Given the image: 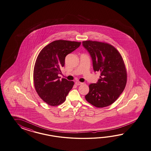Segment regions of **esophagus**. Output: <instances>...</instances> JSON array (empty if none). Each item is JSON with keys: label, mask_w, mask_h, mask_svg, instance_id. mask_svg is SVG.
<instances>
[{"label": "esophagus", "mask_w": 151, "mask_h": 151, "mask_svg": "<svg viewBox=\"0 0 151 151\" xmlns=\"http://www.w3.org/2000/svg\"><path fill=\"white\" fill-rule=\"evenodd\" d=\"M83 83H82V82H78V81H76V82H75V84L77 85V86H78V85H81Z\"/></svg>", "instance_id": "34e87169"}]
</instances>
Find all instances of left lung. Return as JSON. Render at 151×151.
<instances>
[{"mask_svg":"<svg viewBox=\"0 0 151 151\" xmlns=\"http://www.w3.org/2000/svg\"><path fill=\"white\" fill-rule=\"evenodd\" d=\"M82 45L92 58L94 71L100 72L98 82L89 86L85 98L96 107L108 106L125 88L127 75L124 61L119 52L109 44L88 40L83 41Z\"/></svg>","mask_w":151,"mask_h":151,"instance_id":"1","label":"left lung"}]
</instances>
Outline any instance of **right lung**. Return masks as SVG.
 <instances>
[{
    "instance_id": "right-lung-1",
    "label": "right lung",
    "mask_w": 151,
    "mask_h": 151,
    "mask_svg": "<svg viewBox=\"0 0 151 151\" xmlns=\"http://www.w3.org/2000/svg\"><path fill=\"white\" fill-rule=\"evenodd\" d=\"M81 42L55 40L46 46L37 57L33 79L37 93L52 106L62 104L74 86L73 81L60 80L58 74L64 66L66 55L78 48Z\"/></svg>"
}]
</instances>
